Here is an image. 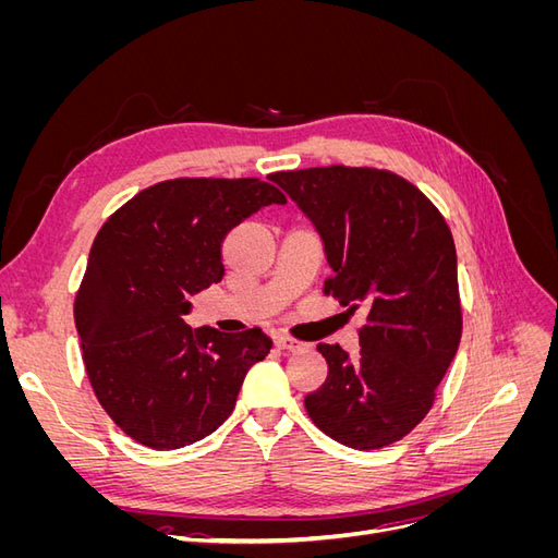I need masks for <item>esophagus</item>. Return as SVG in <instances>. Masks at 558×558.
<instances>
[{
    "mask_svg": "<svg viewBox=\"0 0 558 558\" xmlns=\"http://www.w3.org/2000/svg\"><path fill=\"white\" fill-rule=\"evenodd\" d=\"M275 344L279 349H286V351H302L307 344L300 342V340H293V337L289 335H275Z\"/></svg>",
    "mask_w": 558,
    "mask_h": 558,
    "instance_id": "obj_1",
    "label": "esophagus"
}]
</instances>
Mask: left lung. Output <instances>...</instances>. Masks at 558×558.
I'll list each match as a JSON object with an SVG mask.
<instances>
[{
	"instance_id": "obj_1",
	"label": "left lung",
	"mask_w": 558,
	"mask_h": 558,
	"mask_svg": "<svg viewBox=\"0 0 558 558\" xmlns=\"http://www.w3.org/2000/svg\"><path fill=\"white\" fill-rule=\"evenodd\" d=\"M324 242V291L365 312L356 356L318 344L328 377L305 398L314 424L353 449L398 442L428 414L461 342L456 246L416 185L369 167L277 172Z\"/></svg>"
}]
</instances>
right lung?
<instances>
[{
    "label": "right lung",
    "instance_id": "add662e5",
    "mask_svg": "<svg viewBox=\"0 0 558 558\" xmlns=\"http://www.w3.org/2000/svg\"><path fill=\"white\" fill-rule=\"evenodd\" d=\"M267 205L258 179H174L150 185L97 232L74 302L83 363L107 414L132 440L179 449L234 410L253 363L272 340L191 328V298L223 279V240Z\"/></svg>",
    "mask_w": 558,
    "mask_h": 558
}]
</instances>
